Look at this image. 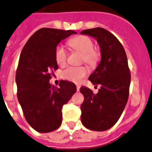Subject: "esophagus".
Here are the masks:
<instances>
[{"mask_svg": "<svg viewBox=\"0 0 152 152\" xmlns=\"http://www.w3.org/2000/svg\"><path fill=\"white\" fill-rule=\"evenodd\" d=\"M80 86L79 85H76V90L77 91H80Z\"/></svg>", "mask_w": 152, "mask_h": 152, "instance_id": "34e87169", "label": "esophagus"}]
</instances>
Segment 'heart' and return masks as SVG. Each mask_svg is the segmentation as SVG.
Wrapping results in <instances>:
<instances>
[{"label": "heart", "instance_id": "obj_1", "mask_svg": "<svg viewBox=\"0 0 152 152\" xmlns=\"http://www.w3.org/2000/svg\"><path fill=\"white\" fill-rule=\"evenodd\" d=\"M68 44L75 52L82 53L81 62L94 68L100 62V51L94 47L93 40L86 35H80L75 36L68 41ZM68 56V52L64 46L58 45L55 50V59L59 66L66 65ZM89 73V69L86 66H70L62 71V77L65 80L73 83H79L83 77Z\"/></svg>", "mask_w": 152, "mask_h": 152}]
</instances>
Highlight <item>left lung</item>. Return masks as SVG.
I'll return each instance as SVG.
<instances>
[{
    "label": "left lung",
    "mask_w": 152,
    "mask_h": 152,
    "mask_svg": "<svg viewBox=\"0 0 152 152\" xmlns=\"http://www.w3.org/2000/svg\"><path fill=\"white\" fill-rule=\"evenodd\" d=\"M81 34L94 37L101 51L100 64L89 77L96 86L100 85L99 92L80 87L84 96L81 121L88 129L104 131L117 123L128 100L131 72L127 55L119 40L103 28L86 29Z\"/></svg>",
    "instance_id": "1"
}]
</instances>
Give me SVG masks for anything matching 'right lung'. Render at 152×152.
Masks as SVG:
<instances>
[{
	"instance_id": "1",
	"label": "right lung",
	"mask_w": 152,
	"mask_h": 152,
	"mask_svg": "<svg viewBox=\"0 0 152 152\" xmlns=\"http://www.w3.org/2000/svg\"><path fill=\"white\" fill-rule=\"evenodd\" d=\"M76 34L72 30L43 28L35 31L21 51L16 70L17 96L27 122L40 133L60 127L62 109L76 91V85L61 80L55 87L49 83L58 69L55 50L61 41Z\"/></svg>"
}]
</instances>
